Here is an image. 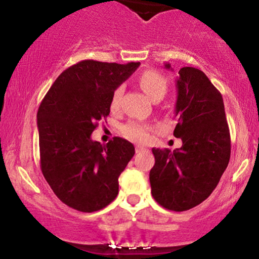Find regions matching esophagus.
Here are the masks:
<instances>
[{"label":"esophagus","instance_id":"esophagus-1","mask_svg":"<svg viewBox=\"0 0 259 259\" xmlns=\"http://www.w3.org/2000/svg\"><path fill=\"white\" fill-rule=\"evenodd\" d=\"M143 151H146V147L141 146V145H137V146H136L137 153H140V152H143Z\"/></svg>","mask_w":259,"mask_h":259}]
</instances>
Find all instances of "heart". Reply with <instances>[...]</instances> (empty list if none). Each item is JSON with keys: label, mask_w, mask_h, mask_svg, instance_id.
Wrapping results in <instances>:
<instances>
[{"label": "heart", "mask_w": 259, "mask_h": 259, "mask_svg": "<svg viewBox=\"0 0 259 259\" xmlns=\"http://www.w3.org/2000/svg\"><path fill=\"white\" fill-rule=\"evenodd\" d=\"M139 84L145 93L150 97L152 100L157 98H162L167 90V81L160 73L155 72V70H145L140 74L139 76ZM122 90L121 88H116L113 92L111 99V108L116 109L119 107V100L121 97ZM148 131L150 127L144 125V123L137 121H130L126 125L122 126L123 136L133 141H146L148 139Z\"/></svg>", "instance_id": "b5f03b06"}]
</instances>
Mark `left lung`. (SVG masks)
<instances>
[{
	"label": "left lung",
	"mask_w": 259,
	"mask_h": 259,
	"mask_svg": "<svg viewBox=\"0 0 259 259\" xmlns=\"http://www.w3.org/2000/svg\"><path fill=\"white\" fill-rule=\"evenodd\" d=\"M166 69H172L166 62ZM177 79L173 136L183 146L175 151L152 148V196L162 207L190 210L206 199L228 167L231 153L229 125L219 91L201 70L183 67Z\"/></svg>",
	"instance_id": "8db88e82"
}]
</instances>
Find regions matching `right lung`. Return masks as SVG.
Here are the masks:
<instances>
[{"label": "right lung", "instance_id": "right-lung-1", "mask_svg": "<svg viewBox=\"0 0 259 259\" xmlns=\"http://www.w3.org/2000/svg\"><path fill=\"white\" fill-rule=\"evenodd\" d=\"M139 65L77 62L60 74L38 107L42 175L74 210L99 211L118 196L119 176L136 153L134 146L119 137L101 145L91 136L109 114L113 92Z\"/></svg>", "mask_w": 259, "mask_h": 259}]
</instances>
